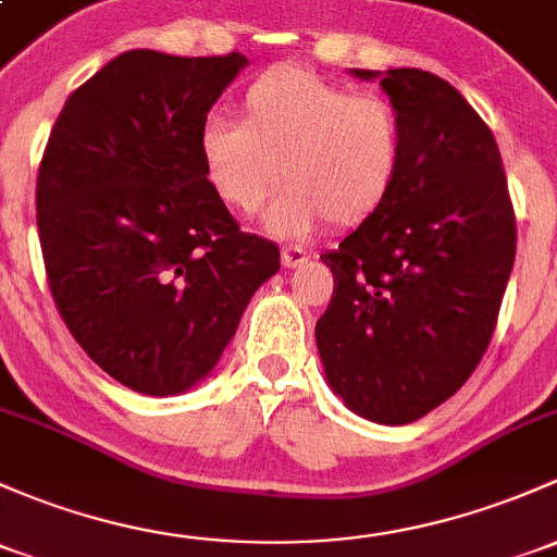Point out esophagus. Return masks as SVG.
Listing matches in <instances>:
<instances>
[{
  "instance_id": "obj_1",
  "label": "esophagus",
  "mask_w": 557,
  "mask_h": 557,
  "mask_svg": "<svg viewBox=\"0 0 557 557\" xmlns=\"http://www.w3.org/2000/svg\"><path fill=\"white\" fill-rule=\"evenodd\" d=\"M307 259H309V253L304 248H298V245H285L283 248V267L285 269L301 267Z\"/></svg>"
}]
</instances>
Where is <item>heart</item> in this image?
<instances>
[{
	"mask_svg": "<svg viewBox=\"0 0 557 557\" xmlns=\"http://www.w3.org/2000/svg\"><path fill=\"white\" fill-rule=\"evenodd\" d=\"M239 122L202 125V171L226 208L256 213L290 181L269 213V230L304 234L331 224L355 230L395 191L406 157L397 109L298 66L269 69L239 96Z\"/></svg>",
	"mask_w": 557,
	"mask_h": 557,
	"instance_id": "obj_1",
	"label": "heart"
}]
</instances>
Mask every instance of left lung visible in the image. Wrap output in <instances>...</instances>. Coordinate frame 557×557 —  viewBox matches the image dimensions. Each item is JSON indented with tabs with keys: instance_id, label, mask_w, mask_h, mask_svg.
<instances>
[{
	"instance_id": "8db88e82",
	"label": "left lung",
	"mask_w": 557,
	"mask_h": 557,
	"mask_svg": "<svg viewBox=\"0 0 557 557\" xmlns=\"http://www.w3.org/2000/svg\"><path fill=\"white\" fill-rule=\"evenodd\" d=\"M382 79L406 133L395 191L320 256L333 298L318 320L327 384L357 417L408 424L478 368L515 261V210L499 146L454 85L421 69Z\"/></svg>"
}]
</instances>
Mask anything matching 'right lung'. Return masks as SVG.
<instances>
[{"mask_svg": "<svg viewBox=\"0 0 557 557\" xmlns=\"http://www.w3.org/2000/svg\"><path fill=\"white\" fill-rule=\"evenodd\" d=\"M248 58L127 50L69 96L37 175L52 301L111 379L140 395L208 376L280 269L205 178L208 111Z\"/></svg>", "mask_w": 557, "mask_h": 557, "instance_id": "obj_1", "label": "right lung"}]
</instances>
